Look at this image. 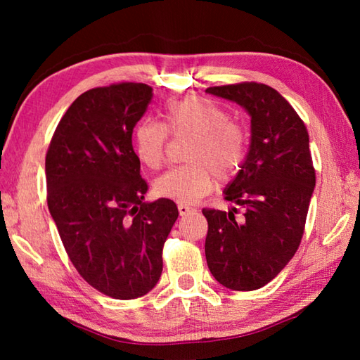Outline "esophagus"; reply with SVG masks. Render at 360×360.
Returning <instances> with one entry per match:
<instances>
[{
	"label": "esophagus",
	"instance_id": "esophagus-1",
	"mask_svg": "<svg viewBox=\"0 0 360 360\" xmlns=\"http://www.w3.org/2000/svg\"><path fill=\"white\" fill-rule=\"evenodd\" d=\"M178 210H179V214H181V216H188V214H191V212L197 211V210L193 208V206H188V205H186V203H179V205H178Z\"/></svg>",
	"mask_w": 360,
	"mask_h": 360
}]
</instances>
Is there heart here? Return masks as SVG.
<instances>
[{
    "mask_svg": "<svg viewBox=\"0 0 360 360\" xmlns=\"http://www.w3.org/2000/svg\"><path fill=\"white\" fill-rule=\"evenodd\" d=\"M229 112L198 96L168 101L163 124L143 119L133 131V144L141 163L160 168L165 158L168 132L191 133L195 139L188 149L191 165L176 167L155 181L158 197L179 203H193L212 191L216 178L229 179L241 168L248 154V135L238 124L229 122Z\"/></svg>",
    "mask_w": 360,
    "mask_h": 360,
    "instance_id": "b5f03b06",
    "label": "heart"
}]
</instances>
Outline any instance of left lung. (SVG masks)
I'll return each instance as SVG.
<instances>
[{
    "label": "left lung",
    "mask_w": 360,
    "mask_h": 360,
    "mask_svg": "<svg viewBox=\"0 0 360 360\" xmlns=\"http://www.w3.org/2000/svg\"><path fill=\"white\" fill-rule=\"evenodd\" d=\"M251 115V144L225 200L238 210H203L211 275L231 290H255L275 278L300 246L316 173L307 127L284 96L265 84L206 89Z\"/></svg>",
    "instance_id": "obj_1"
}]
</instances>
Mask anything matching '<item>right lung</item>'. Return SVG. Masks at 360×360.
<instances>
[{"instance_id": "right-lung-1", "label": "right lung", "mask_w": 360, "mask_h": 360, "mask_svg": "<svg viewBox=\"0 0 360 360\" xmlns=\"http://www.w3.org/2000/svg\"><path fill=\"white\" fill-rule=\"evenodd\" d=\"M150 100L146 84L87 90L58 122L46 155L47 206L66 254L92 288L119 300L154 289L179 216L173 200L144 202L131 135Z\"/></svg>"}]
</instances>
